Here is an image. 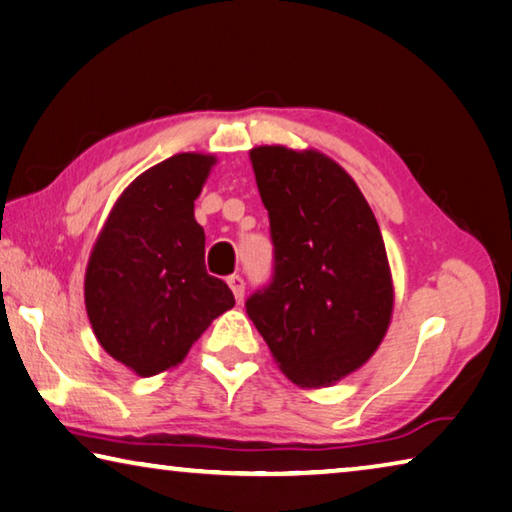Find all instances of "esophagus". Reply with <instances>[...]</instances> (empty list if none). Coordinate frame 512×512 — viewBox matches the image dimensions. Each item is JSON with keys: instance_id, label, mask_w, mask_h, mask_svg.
Instances as JSON below:
<instances>
[{"instance_id": "esophagus-1", "label": "esophagus", "mask_w": 512, "mask_h": 512, "mask_svg": "<svg viewBox=\"0 0 512 512\" xmlns=\"http://www.w3.org/2000/svg\"><path fill=\"white\" fill-rule=\"evenodd\" d=\"M227 285H230L234 298H237L239 303H241L243 294H246V280H243L239 273H234V275H230V278H227Z\"/></svg>"}]
</instances>
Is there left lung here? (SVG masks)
Masks as SVG:
<instances>
[{
    "label": "left lung",
    "mask_w": 512,
    "mask_h": 512,
    "mask_svg": "<svg viewBox=\"0 0 512 512\" xmlns=\"http://www.w3.org/2000/svg\"><path fill=\"white\" fill-rule=\"evenodd\" d=\"M269 209L273 278L246 312L278 367L303 387L360 369L383 342L394 287L383 234L346 170L316 150H250Z\"/></svg>",
    "instance_id": "obj_1"
}]
</instances>
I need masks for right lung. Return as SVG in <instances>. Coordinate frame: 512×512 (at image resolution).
Segmentation results:
<instances>
[{"label":"right lung","instance_id":"obj_1","mask_svg":"<svg viewBox=\"0 0 512 512\" xmlns=\"http://www.w3.org/2000/svg\"><path fill=\"white\" fill-rule=\"evenodd\" d=\"M212 154L182 152L141 173L116 200L88 259L84 298L97 342L148 378L184 360L216 316L234 307L205 269L193 216Z\"/></svg>","mask_w":512,"mask_h":512}]
</instances>
